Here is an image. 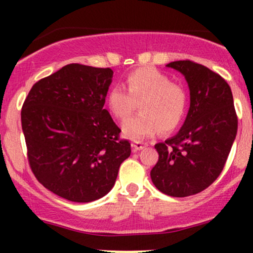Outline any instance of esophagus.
<instances>
[{
  "label": "esophagus",
  "mask_w": 253,
  "mask_h": 253,
  "mask_svg": "<svg viewBox=\"0 0 253 253\" xmlns=\"http://www.w3.org/2000/svg\"><path fill=\"white\" fill-rule=\"evenodd\" d=\"M132 147L133 150H143L144 149V143L143 141H134V143H132Z\"/></svg>",
  "instance_id": "34e87169"
}]
</instances>
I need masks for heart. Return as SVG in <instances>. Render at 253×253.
Instances as JSON below:
<instances>
[{"mask_svg":"<svg viewBox=\"0 0 253 253\" xmlns=\"http://www.w3.org/2000/svg\"><path fill=\"white\" fill-rule=\"evenodd\" d=\"M126 89L113 86L107 94V107L119 120H125L139 104L140 114L123 125L125 136L139 140L162 133L172 132L185 113L187 97L178 84L171 83L167 75L151 68H139L126 77Z\"/></svg>","mask_w":253,"mask_h":253,"instance_id":"heart-1","label":"heart"}]
</instances>
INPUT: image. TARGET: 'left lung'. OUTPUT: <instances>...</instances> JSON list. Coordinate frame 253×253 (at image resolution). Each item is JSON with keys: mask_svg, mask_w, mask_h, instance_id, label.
Returning <instances> with one entry per match:
<instances>
[{"mask_svg": "<svg viewBox=\"0 0 253 253\" xmlns=\"http://www.w3.org/2000/svg\"><path fill=\"white\" fill-rule=\"evenodd\" d=\"M167 66L184 76L190 107L178 133L155 145L159 158L151 179L163 194L185 197L205 190L221 173L236 139L238 119L231 88L220 75L191 60Z\"/></svg>", "mask_w": 253, "mask_h": 253, "instance_id": "8db88e82", "label": "left lung"}]
</instances>
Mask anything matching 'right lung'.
Masks as SVG:
<instances>
[{"mask_svg":"<svg viewBox=\"0 0 253 253\" xmlns=\"http://www.w3.org/2000/svg\"><path fill=\"white\" fill-rule=\"evenodd\" d=\"M113 70L69 64L32 86L21 110L30 167L46 189L91 202L114 187L130 155L104 109Z\"/></svg>","mask_w":253,"mask_h":253,"instance_id":"obj_1","label":"right lung"}]
</instances>
